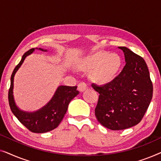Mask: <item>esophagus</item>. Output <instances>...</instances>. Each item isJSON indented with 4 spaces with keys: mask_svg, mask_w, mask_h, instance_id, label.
Here are the masks:
<instances>
[{
    "mask_svg": "<svg viewBox=\"0 0 161 161\" xmlns=\"http://www.w3.org/2000/svg\"><path fill=\"white\" fill-rule=\"evenodd\" d=\"M78 90H79V91H80V92L85 91V90L87 89V85H86V83H83V82L80 83H79V84L78 85Z\"/></svg>",
    "mask_w": 161,
    "mask_h": 161,
    "instance_id": "esophagus-1",
    "label": "esophagus"
}]
</instances>
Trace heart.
Wrapping results in <instances>:
<instances>
[{"instance_id":"b5f03b06","label":"heart","mask_w":161,"mask_h":161,"mask_svg":"<svg viewBox=\"0 0 161 161\" xmlns=\"http://www.w3.org/2000/svg\"><path fill=\"white\" fill-rule=\"evenodd\" d=\"M122 61L116 54L101 52L81 59L79 67L85 71L94 69L92 78L99 84H105L113 80L120 69Z\"/></svg>"}]
</instances>
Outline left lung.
Listing matches in <instances>:
<instances>
[{"label":"left lung","instance_id":"1","mask_svg":"<svg viewBox=\"0 0 161 161\" xmlns=\"http://www.w3.org/2000/svg\"><path fill=\"white\" fill-rule=\"evenodd\" d=\"M126 64L113 80L103 86L92 83L100 94L95 108L97 119L112 130L133 127L144 117L153 98V86L144 58L126 47Z\"/></svg>","mask_w":161,"mask_h":161}]
</instances>
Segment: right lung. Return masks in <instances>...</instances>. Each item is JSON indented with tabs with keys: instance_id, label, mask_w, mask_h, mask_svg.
Instances as JSON below:
<instances>
[{
	"instance_id": "1",
	"label": "right lung",
	"mask_w": 161,
	"mask_h": 161,
	"mask_svg": "<svg viewBox=\"0 0 161 161\" xmlns=\"http://www.w3.org/2000/svg\"><path fill=\"white\" fill-rule=\"evenodd\" d=\"M37 49V48H36ZM34 48L25 52L21 61L16 66L11 76V85L8 90V103L12 113L19 122L30 131L36 133H47L56 128L67 113L68 105L72 99L78 95L77 86H60L56 89L53 97L45 106L34 112L23 111L17 106L13 95L14 77L25 58L34 51ZM39 50L47 51V50Z\"/></svg>"
}]
</instances>
